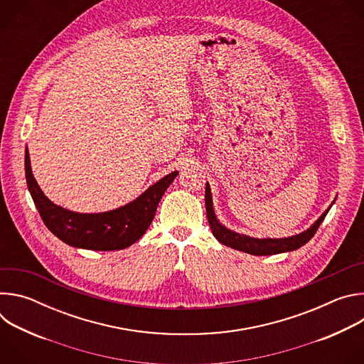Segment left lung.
Returning <instances> with one entry per match:
<instances>
[{"mask_svg":"<svg viewBox=\"0 0 364 364\" xmlns=\"http://www.w3.org/2000/svg\"><path fill=\"white\" fill-rule=\"evenodd\" d=\"M205 212H207V220H209L210 229H212L215 237L222 245H226L229 247H233V249L250 253V255L267 256V255H277V253H282V252L295 250V249L301 247L302 245H305L311 237L317 233L320 225L323 223L324 218L328 213V209L308 230H305L299 235L291 236V237H284V239H255V237L235 233V232L226 229L225 226H222L215 216L212 193H210L209 184H205Z\"/></svg>","mask_w":364,"mask_h":364,"instance_id":"left-lung-1","label":"left lung"}]
</instances>
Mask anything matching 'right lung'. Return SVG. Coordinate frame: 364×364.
<instances>
[{"mask_svg": "<svg viewBox=\"0 0 364 364\" xmlns=\"http://www.w3.org/2000/svg\"><path fill=\"white\" fill-rule=\"evenodd\" d=\"M177 174L174 171L163 177L136 200L117 210L83 215L53 204L43 194L33 177L26 149L27 187L44 225L65 243L90 250H119L135 243L149 228L163 194Z\"/></svg>", "mask_w": 364, "mask_h": 364, "instance_id": "add662e5", "label": "right lung"}]
</instances>
